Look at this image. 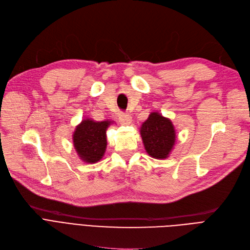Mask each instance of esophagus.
<instances>
[{
    "label": "esophagus",
    "instance_id": "34e87169",
    "mask_svg": "<svg viewBox=\"0 0 250 250\" xmlns=\"http://www.w3.org/2000/svg\"><path fill=\"white\" fill-rule=\"evenodd\" d=\"M119 122H120L123 125H128V124L132 122V118H131V116L128 115V114L121 113L120 115H119Z\"/></svg>",
    "mask_w": 250,
    "mask_h": 250
}]
</instances>
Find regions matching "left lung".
I'll list each match as a JSON object with an SVG mask.
<instances>
[{
    "label": "left lung",
    "instance_id": "left-lung-1",
    "mask_svg": "<svg viewBox=\"0 0 250 250\" xmlns=\"http://www.w3.org/2000/svg\"><path fill=\"white\" fill-rule=\"evenodd\" d=\"M139 130L146 151L151 158L164 160L170 156L176 142V131L169 118L152 112Z\"/></svg>",
    "mask_w": 250,
    "mask_h": 250
}]
</instances>
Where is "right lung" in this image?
<instances>
[{
    "label": "right lung",
    "mask_w": 250,
    "mask_h": 250,
    "mask_svg": "<svg viewBox=\"0 0 250 250\" xmlns=\"http://www.w3.org/2000/svg\"><path fill=\"white\" fill-rule=\"evenodd\" d=\"M113 121L97 122L91 119H83L72 135L74 148L80 160L94 164L101 161L106 148V129Z\"/></svg>",
    "instance_id": "add662e5"
}]
</instances>
